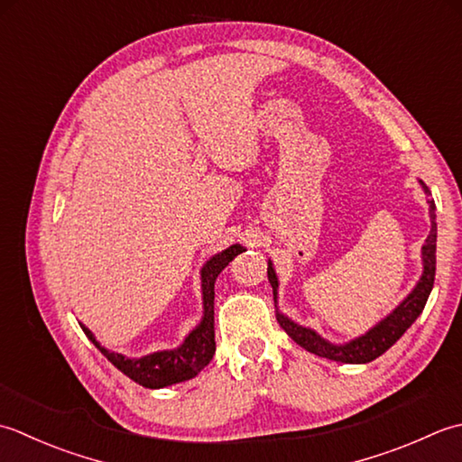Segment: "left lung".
<instances>
[{"label": "left lung", "instance_id": "obj_1", "mask_svg": "<svg viewBox=\"0 0 462 462\" xmlns=\"http://www.w3.org/2000/svg\"><path fill=\"white\" fill-rule=\"evenodd\" d=\"M427 195H430L429 187L422 185ZM429 213H430V235L427 237L425 245H422V263H425V271H422V277L412 289V293L402 300V303L393 310V313L383 319V321L373 327L369 333L363 337L355 338V341L346 345H333L325 341V338L319 337L315 331H310L307 327H300L291 321L285 315L277 313L279 325L285 328L287 335L293 338L297 345L303 346L309 353H315L319 356H325V359L338 361V363H371L376 356H381L384 351L391 349V346L399 341L402 333L417 321V317L422 313V309L427 305V299L432 291V283H435V269H437V223H435V201H429ZM267 277L273 287V295H277V277L275 271H273L271 263L267 267ZM277 299V297H275Z\"/></svg>", "mask_w": 462, "mask_h": 462}]
</instances>
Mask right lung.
<instances>
[{
	"mask_svg": "<svg viewBox=\"0 0 462 462\" xmlns=\"http://www.w3.org/2000/svg\"><path fill=\"white\" fill-rule=\"evenodd\" d=\"M241 245H231L229 249L217 253L213 259L205 263L201 269V289H203V321L193 328L185 343L175 351H159L153 355L141 356V359H127L119 353H111L96 341V337L86 325H81L83 333L89 337V341L107 356L111 365L127 374L131 381L139 383L147 389H162L167 384H175L199 373L205 365H209L215 353V319H213V300H215V279L229 263L243 253Z\"/></svg>",
	"mask_w": 462,
	"mask_h": 462,
	"instance_id": "1",
	"label": "right lung"
}]
</instances>
